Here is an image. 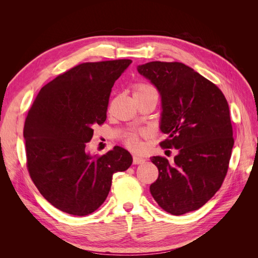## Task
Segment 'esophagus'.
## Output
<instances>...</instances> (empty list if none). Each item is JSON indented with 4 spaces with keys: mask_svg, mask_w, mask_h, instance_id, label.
Returning <instances> with one entry per match:
<instances>
[{
    "mask_svg": "<svg viewBox=\"0 0 258 258\" xmlns=\"http://www.w3.org/2000/svg\"><path fill=\"white\" fill-rule=\"evenodd\" d=\"M145 162V159L140 157V156H134V165H141V163Z\"/></svg>",
    "mask_w": 258,
    "mask_h": 258,
    "instance_id": "1",
    "label": "esophagus"
}]
</instances>
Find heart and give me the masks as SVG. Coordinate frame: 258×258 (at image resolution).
Masks as SVG:
<instances>
[{
  "label": "heart",
  "mask_w": 258,
  "mask_h": 258,
  "mask_svg": "<svg viewBox=\"0 0 258 258\" xmlns=\"http://www.w3.org/2000/svg\"><path fill=\"white\" fill-rule=\"evenodd\" d=\"M150 92H156V90L150 85H146L143 83L137 84L135 86V97L137 96H143L146 95V93ZM123 143L126 145L129 150L132 151H137L140 148V134L138 132H129L123 138Z\"/></svg>",
  "instance_id": "b5f03b06"
}]
</instances>
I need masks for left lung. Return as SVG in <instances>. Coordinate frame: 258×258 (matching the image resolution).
<instances>
[{"mask_svg":"<svg viewBox=\"0 0 258 258\" xmlns=\"http://www.w3.org/2000/svg\"><path fill=\"white\" fill-rule=\"evenodd\" d=\"M139 73L160 92L159 144L175 148L174 162L162 156L151 161L159 175L150 187L158 206L172 215L198 210L221 188L229 168L232 137L229 106L222 90L181 62L153 61Z\"/></svg>","mask_w":258,"mask_h":258,"instance_id":"1","label":"left lung"}]
</instances>
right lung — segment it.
Returning <instances> with one entry per match:
<instances>
[{
    "label": "right lung",
    "mask_w": 258,
    "mask_h": 258,
    "mask_svg": "<svg viewBox=\"0 0 258 258\" xmlns=\"http://www.w3.org/2000/svg\"><path fill=\"white\" fill-rule=\"evenodd\" d=\"M130 59L84 62L58 75L38 92L26 117L27 168L42 196L68 214L88 215L103 204L113 174L132 163L115 146L87 154L93 127L104 123L114 83Z\"/></svg>",
    "instance_id": "1"
}]
</instances>
